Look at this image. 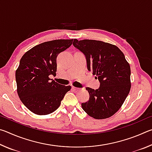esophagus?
<instances>
[{"instance_id":"esophagus-1","label":"esophagus","mask_w":152,"mask_h":152,"mask_svg":"<svg viewBox=\"0 0 152 152\" xmlns=\"http://www.w3.org/2000/svg\"><path fill=\"white\" fill-rule=\"evenodd\" d=\"M72 88L74 91H80V88H76V87H74V86H72Z\"/></svg>"}]
</instances>
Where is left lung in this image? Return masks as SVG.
I'll return each instance as SVG.
<instances>
[{
    "mask_svg": "<svg viewBox=\"0 0 152 152\" xmlns=\"http://www.w3.org/2000/svg\"><path fill=\"white\" fill-rule=\"evenodd\" d=\"M73 45L86 56L87 68L100 82L99 88H86L90 98L82 107L89 116L104 119L121 107L131 89V68L116 45L101 41L74 39Z\"/></svg>",
    "mask_w": 152,
    "mask_h": 152,
    "instance_id": "1",
    "label": "left lung"
}]
</instances>
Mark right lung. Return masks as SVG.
<instances>
[{
    "mask_svg": "<svg viewBox=\"0 0 152 152\" xmlns=\"http://www.w3.org/2000/svg\"><path fill=\"white\" fill-rule=\"evenodd\" d=\"M73 39H56L35 45L22 56L15 72L17 93L28 109L39 115L54 112L70 86L50 78L57 71L59 53L72 44Z\"/></svg>",
    "mask_w": 152,
    "mask_h": 152,
    "instance_id": "1",
    "label": "right lung"
}]
</instances>
